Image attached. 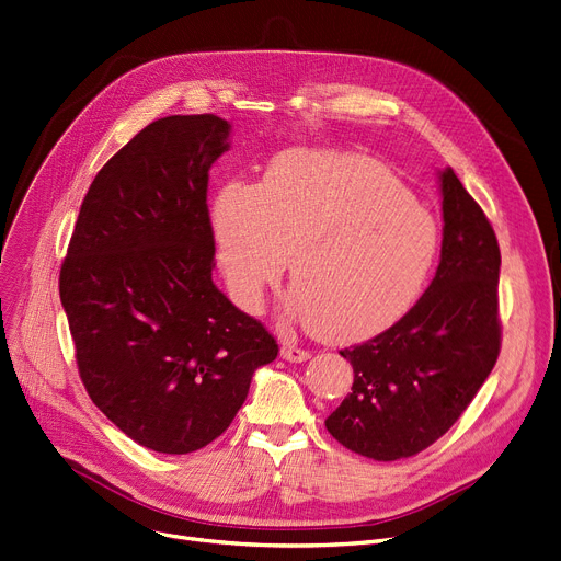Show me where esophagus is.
<instances>
[{
    "mask_svg": "<svg viewBox=\"0 0 561 561\" xmlns=\"http://www.w3.org/2000/svg\"><path fill=\"white\" fill-rule=\"evenodd\" d=\"M280 355H283V359H287L291 364H300V362H308L310 359V351L298 348V346H294V343H289V341L283 343Z\"/></svg>",
    "mask_w": 561,
    "mask_h": 561,
    "instance_id": "esophagus-1",
    "label": "esophagus"
}]
</instances>
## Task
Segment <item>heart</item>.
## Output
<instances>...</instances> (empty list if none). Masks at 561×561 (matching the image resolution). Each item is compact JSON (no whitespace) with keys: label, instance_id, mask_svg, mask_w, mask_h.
Returning a JSON list of instances; mask_svg holds the SVG:
<instances>
[{"label":"heart","instance_id":"1","mask_svg":"<svg viewBox=\"0 0 561 561\" xmlns=\"http://www.w3.org/2000/svg\"><path fill=\"white\" fill-rule=\"evenodd\" d=\"M227 285L255 308L289 257L285 312L336 341L398 323L440 253V225L381 163L332 150H287L261 184L227 182L210 206Z\"/></svg>","mask_w":561,"mask_h":561}]
</instances>
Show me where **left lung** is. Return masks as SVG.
I'll return each mask as SVG.
<instances>
[{"label":"left lung","instance_id":"1","mask_svg":"<svg viewBox=\"0 0 561 561\" xmlns=\"http://www.w3.org/2000/svg\"><path fill=\"white\" fill-rule=\"evenodd\" d=\"M440 265L417 304L389 330L341 351L353 393L325 420L334 440L400 460L445 436L492 373L501 351V251L490 220L451 168L440 170Z\"/></svg>","mask_w":561,"mask_h":561}]
</instances>
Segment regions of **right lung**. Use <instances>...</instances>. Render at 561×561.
I'll return each instance as SVG.
<instances>
[{
  "instance_id": "obj_1",
  "label": "right lung",
  "mask_w": 561,
  "mask_h": 561,
  "mask_svg": "<svg viewBox=\"0 0 561 561\" xmlns=\"http://www.w3.org/2000/svg\"><path fill=\"white\" fill-rule=\"evenodd\" d=\"M229 133L215 114L146 125L99 170L60 270L84 389L127 438L159 454L222 436L255 368L278 355L265 325L210 278L208 170Z\"/></svg>"
}]
</instances>
